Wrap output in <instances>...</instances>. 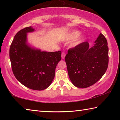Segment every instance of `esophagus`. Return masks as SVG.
Returning <instances> with one entry per match:
<instances>
[{"instance_id":"1","label":"esophagus","mask_w":120,"mask_h":120,"mask_svg":"<svg viewBox=\"0 0 120 120\" xmlns=\"http://www.w3.org/2000/svg\"><path fill=\"white\" fill-rule=\"evenodd\" d=\"M65 56H66V53H65L64 52H62V54H61L62 59H64L65 58Z\"/></svg>"}]
</instances>
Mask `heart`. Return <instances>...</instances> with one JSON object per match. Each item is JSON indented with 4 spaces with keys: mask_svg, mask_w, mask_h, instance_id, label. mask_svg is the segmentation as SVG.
Returning a JSON list of instances; mask_svg holds the SVG:
<instances>
[{
    "mask_svg": "<svg viewBox=\"0 0 120 120\" xmlns=\"http://www.w3.org/2000/svg\"><path fill=\"white\" fill-rule=\"evenodd\" d=\"M79 34H80V32H78V31H74V32H73L72 33H71L70 34L69 38H71V39H74V38H76L77 36H78L79 35ZM80 42H81V39L80 38V39L77 40V41L76 42V44L79 43Z\"/></svg>",
    "mask_w": 120,
    "mask_h": 120,
    "instance_id": "b5f03b06",
    "label": "heart"
}]
</instances>
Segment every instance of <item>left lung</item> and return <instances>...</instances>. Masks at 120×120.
Instances as JSON below:
<instances>
[{
	"label": "left lung",
	"instance_id": "left-lung-1",
	"mask_svg": "<svg viewBox=\"0 0 120 120\" xmlns=\"http://www.w3.org/2000/svg\"><path fill=\"white\" fill-rule=\"evenodd\" d=\"M93 46L85 42L70 49L65 57L68 75L75 86L85 88L94 85L106 72L109 64L107 42L99 34Z\"/></svg>",
	"mask_w": 120,
	"mask_h": 120
}]
</instances>
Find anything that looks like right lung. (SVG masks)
I'll list each match as a JSON object with an SVG mask.
<instances>
[{
    "label": "right lung",
    "instance_id": "add662e5",
    "mask_svg": "<svg viewBox=\"0 0 120 120\" xmlns=\"http://www.w3.org/2000/svg\"><path fill=\"white\" fill-rule=\"evenodd\" d=\"M34 31L30 26L16 34L10 47L9 57L16 78L28 88L42 90L53 80L61 51H42L32 46L28 43L27 33Z\"/></svg>",
    "mask_w": 120,
    "mask_h": 120
}]
</instances>
